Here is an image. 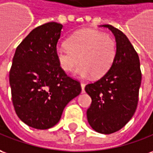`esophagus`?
Segmentation results:
<instances>
[{"label": "esophagus", "mask_w": 153, "mask_h": 153, "mask_svg": "<svg viewBox=\"0 0 153 153\" xmlns=\"http://www.w3.org/2000/svg\"><path fill=\"white\" fill-rule=\"evenodd\" d=\"M80 85H81V88H82V92H83V93H84V92H85V83H81Z\"/></svg>", "instance_id": "34e87169"}]
</instances>
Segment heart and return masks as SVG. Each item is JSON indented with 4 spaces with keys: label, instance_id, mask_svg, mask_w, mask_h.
<instances>
[{
    "label": "heart",
    "instance_id": "obj_1",
    "mask_svg": "<svg viewBox=\"0 0 153 153\" xmlns=\"http://www.w3.org/2000/svg\"><path fill=\"white\" fill-rule=\"evenodd\" d=\"M116 54V44L110 35L96 30H81L67 40V45L56 48L60 67L66 72L75 71L80 78L93 75L100 78L106 74L113 64Z\"/></svg>",
    "mask_w": 153,
    "mask_h": 153
}]
</instances>
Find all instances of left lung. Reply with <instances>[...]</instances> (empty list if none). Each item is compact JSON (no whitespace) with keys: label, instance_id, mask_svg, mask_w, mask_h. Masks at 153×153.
I'll return each instance as SVG.
<instances>
[{"label":"left lung","instance_id":"8db88e82","mask_svg":"<svg viewBox=\"0 0 153 153\" xmlns=\"http://www.w3.org/2000/svg\"><path fill=\"white\" fill-rule=\"evenodd\" d=\"M115 35L116 54L109 71L85 86L92 102L87 119L95 131L111 134L131 119L138 104L142 81L140 60L127 37L111 25H102Z\"/></svg>","mask_w":153,"mask_h":153}]
</instances>
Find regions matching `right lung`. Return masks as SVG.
Segmentation results:
<instances>
[{"mask_svg": "<svg viewBox=\"0 0 153 153\" xmlns=\"http://www.w3.org/2000/svg\"><path fill=\"white\" fill-rule=\"evenodd\" d=\"M63 25L48 22L34 28L17 46L9 81L20 120L45 130L61 118L64 107L81 92L79 81L68 76L56 55Z\"/></svg>", "mask_w": 153, "mask_h": 153, "instance_id": "obj_1", "label": "right lung"}]
</instances>
